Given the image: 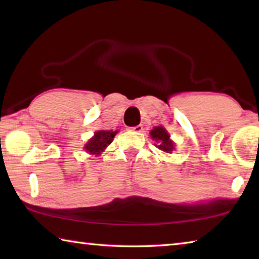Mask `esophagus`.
Wrapping results in <instances>:
<instances>
[{"label":"esophagus","instance_id":"obj_1","mask_svg":"<svg viewBox=\"0 0 259 259\" xmlns=\"http://www.w3.org/2000/svg\"><path fill=\"white\" fill-rule=\"evenodd\" d=\"M131 131H135V133H142L143 131V125L142 124H138L136 126H131V128H129Z\"/></svg>","mask_w":259,"mask_h":259}]
</instances>
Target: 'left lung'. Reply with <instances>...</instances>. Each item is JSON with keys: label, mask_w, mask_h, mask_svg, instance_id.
Here are the masks:
<instances>
[{"label": "left lung", "mask_w": 259, "mask_h": 259, "mask_svg": "<svg viewBox=\"0 0 259 259\" xmlns=\"http://www.w3.org/2000/svg\"><path fill=\"white\" fill-rule=\"evenodd\" d=\"M151 136L155 142H159V145H156L159 150L166 153L172 152L174 143L169 139L170 136L166 133L164 128H162V126H155V128L151 131Z\"/></svg>", "instance_id": "obj_1"}]
</instances>
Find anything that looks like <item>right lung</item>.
Wrapping results in <instances>:
<instances>
[{"label": "right lung", "mask_w": 259, "mask_h": 259, "mask_svg": "<svg viewBox=\"0 0 259 259\" xmlns=\"http://www.w3.org/2000/svg\"><path fill=\"white\" fill-rule=\"evenodd\" d=\"M116 131H98L96 133L94 138H91L89 142L85 144L84 148L87 150V152L91 153V154H96L98 155L100 154V152H103L105 148H106L109 144L113 142L114 136H115Z\"/></svg>", "instance_id": "right-lung-1"}]
</instances>
